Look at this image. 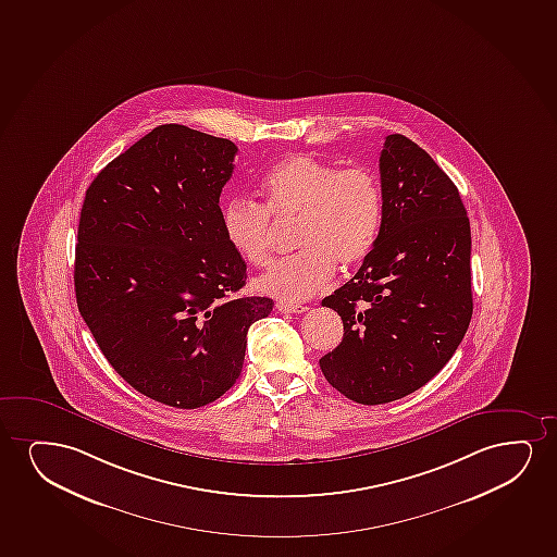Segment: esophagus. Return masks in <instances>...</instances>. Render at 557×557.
<instances>
[{"label": "esophagus", "instance_id": "34e87169", "mask_svg": "<svg viewBox=\"0 0 557 557\" xmlns=\"http://www.w3.org/2000/svg\"><path fill=\"white\" fill-rule=\"evenodd\" d=\"M277 310L282 313H306L308 306H300V304H277Z\"/></svg>", "mask_w": 557, "mask_h": 557}]
</instances>
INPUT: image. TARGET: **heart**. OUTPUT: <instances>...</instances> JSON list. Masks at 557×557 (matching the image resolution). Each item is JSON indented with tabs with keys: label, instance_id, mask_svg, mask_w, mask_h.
Listing matches in <instances>:
<instances>
[{
	"label": "heart",
	"instance_id": "obj_1",
	"mask_svg": "<svg viewBox=\"0 0 557 557\" xmlns=\"http://www.w3.org/2000/svg\"><path fill=\"white\" fill-rule=\"evenodd\" d=\"M264 206L234 198L221 211L226 244L251 267L270 260V215L298 219L297 255L268 268L257 289L297 304L326 287L338 264L359 267L376 246L383 223V188L370 168L338 170L311 154H289L260 181Z\"/></svg>",
	"mask_w": 557,
	"mask_h": 557
}]
</instances>
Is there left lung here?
I'll list each match as a JSON object with an SVG mask.
<instances>
[{
    "instance_id": "8db88e82",
    "label": "left lung",
    "mask_w": 557,
    "mask_h": 557,
    "mask_svg": "<svg viewBox=\"0 0 557 557\" xmlns=\"http://www.w3.org/2000/svg\"><path fill=\"white\" fill-rule=\"evenodd\" d=\"M383 223L359 272L323 306L344 338L319 359L326 382L359 405H385L436 376L472 318L470 224L454 181L403 134L380 154Z\"/></svg>"
}]
</instances>
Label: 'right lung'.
<instances>
[{
  "instance_id": "1",
  "label": "right lung",
  "mask_w": 557,
  "mask_h": 557,
  "mask_svg": "<svg viewBox=\"0 0 557 557\" xmlns=\"http://www.w3.org/2000/svg\"><path fill=\"white\" fill-rule=\"evenodd\" d=\"M236 152L231 139L162 124L96 175L81 210V315L124 382L174 408L231 389L249 326L274 308L232 297L247 268L224 239L219 196Z\"/></svg>"
}]
</instances>
